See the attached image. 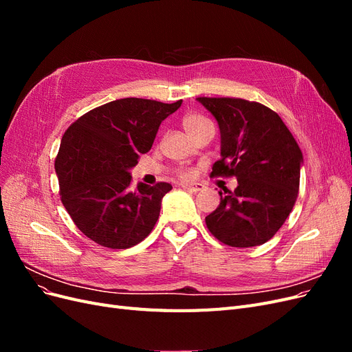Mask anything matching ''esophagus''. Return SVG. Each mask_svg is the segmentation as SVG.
<instances>
[{"instance_id": "34e87169", "label": "esophagus", "mask_w": 352, "mask_h": 352, "mask_svg": "<svg viewBox=\"0 0 352 352\" xmlns=\"http://www.w3.org/2000/svg\"><path fill=\"white\" fill-rule=\"evenodd\" d=\"M182 188L190 190V192H199V190L204 189V185L202 184H184Z\"/></svg>"}]
</instances>
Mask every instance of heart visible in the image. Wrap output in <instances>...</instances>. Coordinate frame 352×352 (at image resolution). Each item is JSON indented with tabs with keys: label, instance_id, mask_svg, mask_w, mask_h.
<instances>
[{
	"label": "heart",
	"instance_id": "b5f03b06",
	"mask_svg": "<svg viewBox=\"0 0 352 352\" xmlns=\"http://www.w3.org/2000/svg\"><path fill=\"white\" fill-rule=\"evenodd\" d=\"M184 129L188 132V133H190L192 131H195L197 127H199V126H202V124H206V123H210L207 119H204V117H201V116H195V114H190V116H186L185 119H184ZM186 176V175H185Z\"/></svg>",
	"mask_w": 352,
	"mask_h": 352
}]
</instances>
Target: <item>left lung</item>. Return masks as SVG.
<instances>
[{
	"label": "left lung",
	"mask_w": 352,
	"mask_h": 352,
	"mask_svg": "<svg viewBox=\"0 0 352 352\" xmlns=\"http://www.w3.org/2000/svg\"><path fill=\"white\" fill-rule=\"evenodd\" d=\"M220 129V160L212 173L235 176L236 189L219 192V207L206 217L208 230L230 247H257L289 216L300 189L304 157L273 110L241 98H197Z\"/></svg>",
	"instance_id": "1"
}]
</instances>
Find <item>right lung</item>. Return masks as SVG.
Instances as JSON below:
<instances>
[{
  "label": "right lung",
  "instance_id": "1",
  "mask_svg": "<svg viewBox=\"0 0 352 352\" xmlns=\"http://www.w3.org/2000/svg\"><path fill=\"white\" fill-rule=\"evenodd\" d=\"M180 105L182 100H116L83 114L63 135L56 158L61 202L83 235L113 250L150 235L172 185L140 182L132 189L131 170Z\"/></svg>",
  "mask_w": 352,
  "mask_h": 352
}]
</instances>
